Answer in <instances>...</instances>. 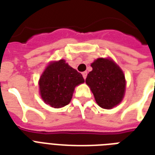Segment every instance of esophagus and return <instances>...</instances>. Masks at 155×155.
Instances as JSON below:
<instances>
[{"label":"esophagus","mask_w":155,"mask_h":155,"mask_svg":"<svg viewBox=\"0 0 155 155\" xmlns=\"http://www.w3.org/2000/svg\"><path fill=\"white\" fill-rule=\"evenodd\" d=\"M82 75H83V77H84V79H86V77H87V71H84V72L82 73Z\"/></svg>","instance_id":"1"}]
</instances>
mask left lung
<instances>
[{
  "label": "left lung",
  "mask_w": 155,
  "mask_h": 155,
  "mask_svg": "<svg viewBox=\"0 0 155 155\" xmlns=\"http://www.w3.org/2000/svg\"><path fill=\"white\" fill-rule=\"evenodd\" d=\"M92 71L85 82L97 104L110 109L121 102L125 91V78L120 67L111 58H99L91 64Z\"/></svg>",
  "instance_id": "8db88e82"
}]
</instances>
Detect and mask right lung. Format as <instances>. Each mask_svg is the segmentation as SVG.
Instances as JSON below:
<instances>
[{
	"mask_svg": "<svg viewBox=\"0 0 155 155\" xmlns=\"http://www.w3.org/2000/svg\"><path fill=\"white\" fill-rule=\"evenodd\" d=\"M84 82L82 75L64 59L54 61L49 63L40 77V95L50 106L62 108L70 103L75 87Z\"/></svg>",
	"mask_w": 155,
	"mask_h": 155,
	"instance_id": "obj_1",
	"label": "right lung"
}]
</instances>
